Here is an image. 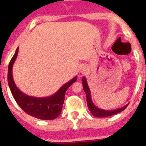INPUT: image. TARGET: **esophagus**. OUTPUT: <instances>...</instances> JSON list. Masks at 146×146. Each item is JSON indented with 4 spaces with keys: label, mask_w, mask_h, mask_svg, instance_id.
<instances>
[{
    "label": "esophagus",
    "mask_w": 146,
    "mask_h": 146,
    "mask_svg": "<svg viewBox=\"0 0 146 146\" xmlns=\"http://www.w3.org/2000/svg\"><path fill=\"white\" fill-rule=\"evenodd\" d=\"M87 70H88V68H87V66H82L80 70V73L81 74H85V73H86Z\"/></svg>",
    "instance_id": "esophagus-1"
}]
</instances>
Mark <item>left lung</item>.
Masks as SVG:
<instances>
[{"mask_svg": "<svg viewBox=\"0 0 146 146\" xmlns=\"http://www.w3.org/2000/svg\"><path fill=\"white\" fill-rule=\"evenodd\" d=\"M82 86H83V90L86 92V101H87V105L89 108V110L91 112L92 115L96 117H106L108 116L113 115L116 113H120V111H123L127 107L128 104H126L125 106L120 108L114 109V110H104V109H101L99 108L96 107L94 103L92 101V96H91V92L89 89V87L87 83V80L85 76L82 78Z\"/></svg>", "mask_w": 146, "mask_h": 146, "instance_id": "1", "label": "left lung"}]
</instances>
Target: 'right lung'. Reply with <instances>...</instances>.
Wrapping results in <instances>:
<instances>
[{
	"label": "right lung",
	"mask_w": 146,
	"mask_h": 146,
	"mask_svg": "<svg viewBox=\"0 0 146 146\" xmlns=\"http://www.w3.org/2000/svg\"><path fill=\"white\" fill-rule=\"evenodd\" d=\"M19 48H17L8 66V86L15 101L20 108L29 115L40 120H54L61 113L62 108L65 98L66 91L69 87L75 82L77 76L73 78L69 82L63 85L58 91L48 97H33L23 93L16 86L13 78L12 70L15 60L18 54Z\"/></svg>",
	"instance_id": "1"
}]
</instances>
